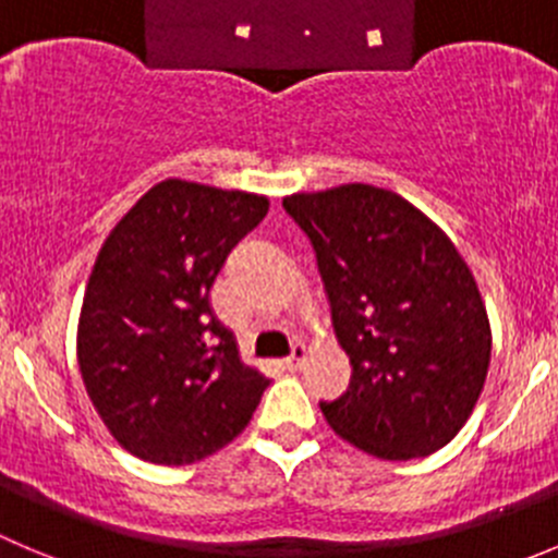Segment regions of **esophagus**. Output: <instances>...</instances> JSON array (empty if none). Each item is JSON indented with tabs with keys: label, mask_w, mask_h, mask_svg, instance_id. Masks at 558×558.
<instances>
[{
	"label": "esophagus",
	"mask_w": 558,
	"mask_h": 558,
	"mask_svg": "<svg viewBox=\"0 0 558 558\" xmlns=\"http://www.w3.org/2000/svg\"><path fill=\"white\" fill-rule=\"evenodd\" d=\"M306 362V344L295 342L293 350H290V355L284 359V367L288 369H301V364Z\"/></svg>",
	"instance_id": "1"
}]
</instances>
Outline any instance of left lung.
Segmentation results:
<instances>
[{
	"mask_svg": "<svg viewBox=\"0 0 558 558\" xmlns=\"http://www.w3.org/2000/svg\"><path fill=\"white\" fill-rule=\"evenodd\" d=\"M317 257L350 386L320 402L344 441L384 460L438 452L474 411L490 323L469 265L395 191L348 183L284 196Z\"/></svg>",
	"mask_w": 558,
	"mask_h": 558,
	"instance_id": "8db88e82",
	"label": "left lung"
}]
</instances>
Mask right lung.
Listing matches in <instances>:
<instances>
[{"instance_id":"add662e5","label":"right lung","mask_w":558,"mask_h":558,"mask_svg":"<svg viewBox=\"0 0 558 558\" xmlns=\"http://www.w3.org/2000/svg\"><path fill=\"white\" fill-rule=\"evenodd\" d=\"M265 214V196L169 178L100 246L78 317V369L117 444L147 463L219 452L268 389L210 310L227 254Z\"/></svg>"}]
</instances>
